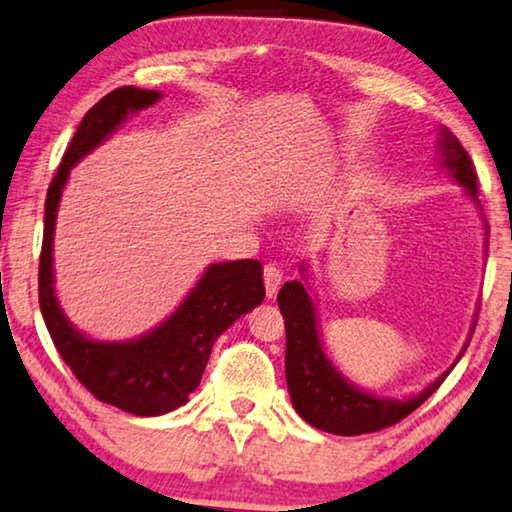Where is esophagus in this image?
<instances>
[{
	"label": "esophagus",
	"instance_id": "obj_1",
	"mask_svg": "<svg viewBox=\"0 0 512 512\" xmlns=\"http://www.w3.org/2000/svg\"><path fill=\"white\" fill-rule=\"evenodd\" d=\"M281 281H283V274H281V270L277 265H265L263 267V283H265V293H267V297H270V300H274V297H277V293H279V288H281Z\"/></svg>",
	"mask_w": 512,
	"mask_h": 512
}]
</instances>
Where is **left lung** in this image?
<instances>
[{
    "label": "left lung",
    "instance_id": "1",
    "mask_svg": "<svg viewBox=\"0 0 512 512\" xmlns=\"http://www.w3.org/2000/svg\"><path fill=\"white\" fill-rule=\"evenodd\" d=\"M437 148L442 169L465 187L471 199L478 201V176L474 162L462 148L458 137L451 130L442 128V139H439ZM277 302L281 316L286 320V382L290 400H293L295 412L318 430L352 437L389 428L426 403L455 366L453 364L412 398L389 400L373 396V393L361 391L345 380L327 359L318 332L316 309H313V300L302 281L283 283Z\"/></svg>",
    "mask_w": 512,
    "mask_h": 512
}]
</instances>
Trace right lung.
<instances>
[{"label":"right lung","mask_w":512,"mask_h":512,"mask_svg":"<svg viewBox=\"0 0 512 512\" xmlns=\"http://www.w3.org/2000/svg\"><path fill=\"white\" fill-rule=\"evenodd\" d=\"M160 98V91L121 86L86 112L47 190L38 265V302L61 359L100 403L135 416H160L185 405L206 371L212 343L265 297L263 267L247 258L212 263L171 318L132 341H93L77 332L61 311L54 295L52 242L70 169L112 135L128 114L151 107Z\"/></svg>","instance_id":"obj_1"}]
</instances>
